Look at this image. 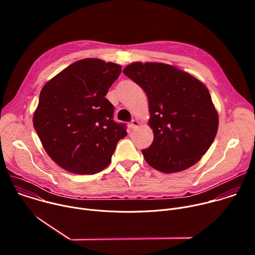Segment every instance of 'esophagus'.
Listing matches in <instances>:
<instances>
[{"label": "esophagus", "instance_id": "esophagus-1", "mask_svg": "<svg viewBox=\"0 0 255 255\" xmlns=\"http://www.w3.org/2000/svg\"><path fill=\"white\" fill-rule=\"evenodd\" d=\"M138 125H139V122H138L137 120H135V119H133V120L131 121V123H130V127H131L132 129L136 128Z\"/></svg>", "mask_w": 255, "mask_h": 255}]
</instances>
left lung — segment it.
Masks as SVG:
<instances>
[{"mask_svg": "<svg viewBox=\"0 0 255 255\" xmlns=\"http://www.w3.org/2000/svg\"><path fill=\"white\" fill-rule=\"evenodd\" d=\"M148 98L153 141L142 154L153 168L185 170L207 152L218 130V114L208 89L172 65L134 62L123 70Z\"/></svg>", "mask_w": 255, "mask_h": 255, "instance_id": "8db88e82", "label": "left lung"}]
</instances>
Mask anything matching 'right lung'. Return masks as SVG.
<instances>
[{"instance_id": "obj_1", "label": "right lung", "mask_w": 255, "mask_h": 255, "mask_svg": "<svg viewBox=\"0 0 255 255\" xmlns=\"http://www.w3.org/2000/svg\"><path fill=\"white\" fill-rule=\"evenodd\" d=\"M121 66L101 59L79 60L42 88L33 125L43 147L60 167L94 174L111 162L126 124L114 121V106L105 96Z\"/></svg>"}]
</instances>
